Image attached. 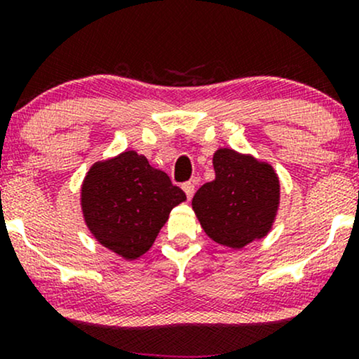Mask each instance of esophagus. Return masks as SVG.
I'll use <instances>...</instances> for the list:
<instances>
[{"mask_svg":"<svg viewBox=\"0 0 359 359\" xmlns=\"http://www.w3.org/2000/svg\"><path fill=\"white\" fill-rule=\"evenodd\" d=\"M182 191L185 192V196H187V199L191 201L192 196H194V192H196V187H194L192 182H185V184L182 185Z\"/></svg>","mask_w":359,"mask_h":359,"instance_id":"34e87169","label":"esophagus"}]
</instances>
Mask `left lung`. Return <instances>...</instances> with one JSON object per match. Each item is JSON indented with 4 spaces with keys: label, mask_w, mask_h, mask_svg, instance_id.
<instances>
[{
    "label": "left lung",
    "mask_w": 359,
    "mask_h": 359,
    "mask_svg": "<svg viewBox=\"0 0 359 359\" xmlns=\"http://www.w3.org/2000/svg\"><path fill=\"white\" fill-rule=\"evenodd\" d=\"M216 179L204 184L192 209L204 233L217 245L241 250L273 229L280 208V179L266 160L233 148L214 151Z\"/></svg>",
    "instance_id": "obj_1"
}]
</instances>
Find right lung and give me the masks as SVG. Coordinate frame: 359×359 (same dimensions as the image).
<instances>
[{"instance_id": "right-lung-1", "label": "right lung", "mask_w": 359, "mask_h": 359, "mask_svg": "<svg viewBox=\"0 0 359 359\" xmlns=\"http://www.w3.org/2000/svg\"><path fill=\"white\" fill-rule=\"evenodd\" d=\"M185 199L165 172L135 150L94 162L81 184V211L89 233L128 262L151 248L168 214Z\"/></svg>"}]
</instances>
